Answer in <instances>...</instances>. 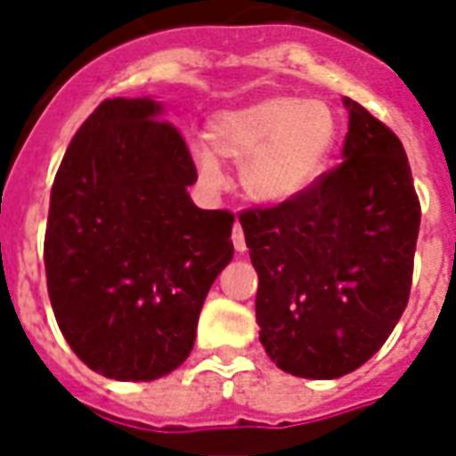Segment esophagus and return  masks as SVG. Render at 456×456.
<instances>
[{
  "instance_id": "esophagus-1",
  "label": "esophagus",
  "mask_w": 456,
  "mask_h": 456,
  "mask_svg": "<svg viewBox=\"0 0 456 456\" xmlns=\"http://www.w3.org/2000/svg\"><path fill=\"white\" fill-rule=\"evenodd\" d=\"M232 244H234V248L237 251H247V239H244V229H241V224H234V229H232Z\"/></svg>"
}]
</instances>
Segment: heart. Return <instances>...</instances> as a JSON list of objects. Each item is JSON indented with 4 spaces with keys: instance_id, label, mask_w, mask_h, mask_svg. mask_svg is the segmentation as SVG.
<instances>
[{
    "instance_id": "1",
    "label": "heart",
    "mask_w": 456,
    "mask_h": 456,
    "mask_svg": "<svg viewBox=\"0 0 456 456\" xmlns=\"http://www.w3.org/2000/svg\"><path fill=\"white\" fill-rule=\"evenodd\" d=\"M339 141L337 112L322 100L273 97L222 112L208 124V141L192 146V163L208 188H224L219 156L239 163L247 198L286 205L313 190L330 168Z\"/></svg>"
}]
</instances>
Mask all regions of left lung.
<instances>
[{"label":"left lung","instance_id":"1","mask_svg":"<svg viewBox=\"0 0 456 456\" xmlns=\"http://www.w3.org/2000/svg\"><path fill=\"white\" fill-rule=\"evenodd\" d=\"M342 163L276 208L239 215L258 273V339L278 369L339 379L379 352L408 305L420 200L401 139L344 97Z\"/></svg>","mask_w":456,"mask_h":456}]
</instances>
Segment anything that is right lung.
Returning a JSON list of instances; mask_svg holds the SVG:
<instances>
[{"label": "right lung", "mask_w": 456, "mask_h": 456, "mask_svg": "<svg viewBox=\"0 0 456 456\" xmlns=\"http://www.w3.org/2000/svg\"><path fill=\"white\" fill-rule=\"evenodd\" d=\"M151 97L104 100L65 151L44 264L61 332L93 371L153 381L188 359L234 256L227 209H200L185 139Z\"/></svg>", "instance_id": "1"}]
</instances>
